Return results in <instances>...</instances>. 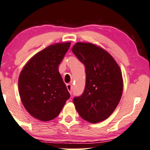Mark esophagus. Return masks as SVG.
<instances>
[{
  "instance_id": "1",
  "label": "esophagus",
  "mask_w": 150,
  "mask_h": 150,
  "mask_svg": "<svg viewBox=\"0 0 150 150\" xmlns=\"http://www.w3.org/2000/svg\"><path fill=\"white\" fill-rule=\"evenodd\" d=\"M67 89H68L69 93L71 94H72V89H73V85L71 83H68L67 85Z\"/></svg>"
}]
</instances>
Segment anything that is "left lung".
<instances>
[{
	"label": "left lung",
	"instance_id": "8db88e82",
	"mask_svg": "<svg viewBox=\"0 0 150 150\" xmlns=\"http://www.w3.org/2000/svg\"><path fill=\"white\" fill-rule=\"evenodd\" d=\"M73 53L86 69V85L73 103L80 116L91 123L107 119L116 108L123 90L119 66L102 48L89 43H77Z\"/></svg>",
	"mask_w": 150,
	"mask_h": 150
}]
</instances>
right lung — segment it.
I'll list each match as a JSON object with an SVG mask.
<instances>
[{
  "mask_svg": "<svg viewBox=\"0 0 150 150\" xmlns=\"http://www.w3.org/2000/svg\"><path fill=\"white\" fill-rule=\"evenodd\" d=\"M71 43H56L35 54L19 77L20 96L34 117L49 121L58 116L70 94L58 71V65Z\"/></svg>",
  "mask_w": 150,
  "mask_h": 150,
  "instance_id": "add662e5",
  "label": "right lung"
}]
</instances>
